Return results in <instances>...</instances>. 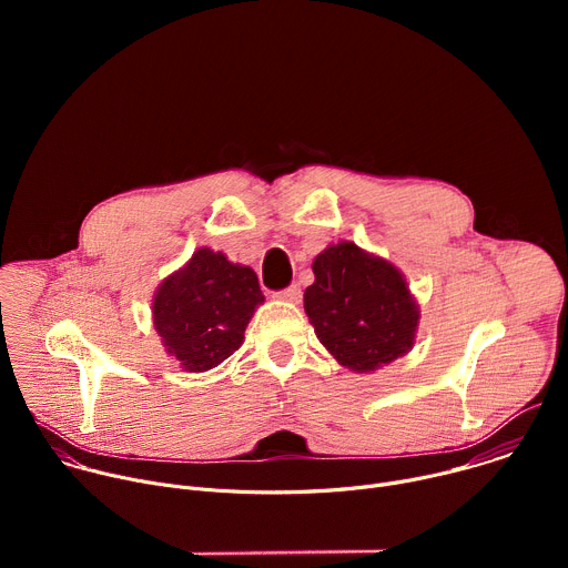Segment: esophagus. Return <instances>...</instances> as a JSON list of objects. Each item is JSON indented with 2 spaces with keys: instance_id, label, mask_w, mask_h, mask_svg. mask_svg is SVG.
<instances>
[{
  "instance_id": "1",
  "label": "esophagus",
  "mask_w": 568,
  "mask_h": 568,
  "mask_svg": "<svg viewBox=\"0 0 568 568\" xmlns=\"http://www.w3.org/2000/svg\"><path fill=\"white\" fill-rule=\"evenodd\" d=\"M276 298L287 301V303H298V301H301V290H298L296 285H290V287L276 292Z\"/></svg>"
}]
</instances>
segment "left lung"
<instances>
[{"mask_svg":"<svg viewBox=\"0 0 568 568\" xmlns=\"http://www.w3.org/2000/svg\"><path fill=\"white\" fill-rule=\"evenodd\" d=\"M312 272L303 307L342 366L373 373L414 348L420 305L393 263L342 240L314 258Z\"/></svg>","mask_w":568,"mask_h":568,"instance_id":"obj_1","label":"left lung"}]
</instances>
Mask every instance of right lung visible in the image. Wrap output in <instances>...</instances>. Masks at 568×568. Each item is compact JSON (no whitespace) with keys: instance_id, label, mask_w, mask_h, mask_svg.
I'll use <instances>...</instances> for the list:
<instances>
[{"instance_id":"1","label":"right lung","mask_w":568,"mask_h":568,"mask_svg":"<svg viewBox=\"0 0 568 568\" xmlns=\"http://www.w3.org/2000/svg\"><path fill=\"white\" fill-rule=\"evenodd\" d=\"M263 301L252 267L200 247L184 267L159 283L152 323L180 368L204 373L242 346L247 323Z\"/></svg>"}]
</instances>
